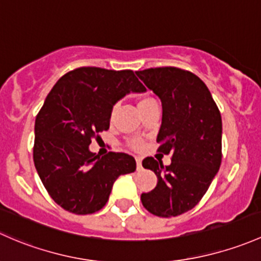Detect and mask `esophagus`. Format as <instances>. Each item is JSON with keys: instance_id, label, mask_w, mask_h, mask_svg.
Instances as JSON below:
<instances>
[{"instance_id": "1", "label": "esophagus", "mask_w": 261, "mask_h": 261, "mask_svg": "<svg viewBox=\"0 0 261 261\" xmlns=\"http://www.w3.org/2000/svg\"><path fill=\"white\" fill-rule=\"evenodd\" d=\"M136 162H137V171H141L142 168V160L139 157H136Z\"/></svg>"}]
</instances>
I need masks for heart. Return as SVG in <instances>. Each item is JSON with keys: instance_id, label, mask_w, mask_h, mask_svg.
<instances>
[{"instance_id": "heart-1", "label": "heart", "mask_w": 261, "mask_h": 261, "mask_svg": "<svg viewBox=\"0 0 261 261\" xmlns=\"http://www.w3.org/2000/svg\"><path fill=\"white\" fill-rule=\"evenodd\" d=\"M155 103L154 99L152 98V96L148 95V94H143V95H141L138 98V100H137V106H138L139 111H142L143 108H146V107H148L149 104H153ZM114 115H115V107L112 109L111 112V120L114 119ZM130 147L134 149H141L142 148V142L138 141V139H133V141H130Z\"/></svg>"}]
</instances>
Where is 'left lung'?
Segmentation results:
<instances>
[{
  "mask_svg": "<svg viewBox=\"0 0 261 261\" xmlns=\"http://www.w3.org/2000/svg\"><path fill=\"white\" fill-rule=\"evenodd\" d=\"M136 74L162 101L158 152L172 155L170 166L144 158L142 165L154 172L158 182L142 193L141 201L155 216H178L200 202L219 171L221 114L208 88L193 72L162 66Z\"/></svg>",
  "mask_w": 261,
  "mask_h": 261,
  "instance_id": "8db88e82",
  "label": "left lung"
}]
</instances>
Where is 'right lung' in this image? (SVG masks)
<instances>
[{"label": "right lung", "instance_id": "1", "mask_svg": "<svg viewBox=\"0 0 261 261\" xmlns=\"http://www.w3.org/2000/svg\"><path fill=\"white\" fill-rule=\"evenodd\" d=\"M146 88L132 70L83 66L66 72L35 120L34 163L50 197L64 210L89 215L106 206L120 174L136 171L127 153L99 157L89 144L109 129L113 106Z\"/></svg>", "mask_w": 261, "mask_h": 261}]
</instances>
